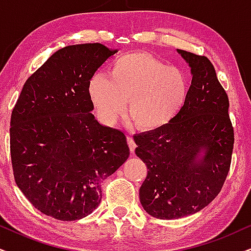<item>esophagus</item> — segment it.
Returning <instances> with one entry per match:
<instances>
[{
  "label": "esophagus",
  "instance_id": "esophagus-1",
  "mask_svg": "<svg viewBox=\"0 0 251 251\" xmlns=\"http://www.w3.org/2000/svg\"><path fill=\"white\" fill-rule=\"evenodd\" d=\"M127 142H128L129 149H131V153L133 154V153H134V151H135L136 145H135V141H134V139H133L132 135H129V134L127 135Z\"/></svg>",
  "mask_w": 251,
  "mask_h": 251
}]
</instances>
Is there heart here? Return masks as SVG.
Instances as JSON below:
<instances>
[{"label": "heart", "mask_w": 251, "mask_h": 251, "mask_svg": "<svg viewBox=\"0 0 251 251\" xmlns=\"http://www.w3.org/2000/svg\"><path fill=\"white\" fill-rule=\"evenodd\" d=\"M88 91L107 125L116 123L128 98L133 123L144 131H156L178 115L188 96V81L179 69L147 53H128L112 62L107 76L94 75Z\"/></svg>", "instance_id": "obj_1"}]
</instances>
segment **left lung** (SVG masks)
Masks as SVG:
<instances>
[{
  "instance_id": "8db88e82",
  "label": "left lung",
  "mask_w": 251,
  "mask_h": 251,
  "mask_svg": "<svg viewBox=\"0 0 251 251\" xmlns=\"http://www.w3.org/2000/svg\"><path fill=\"white\" fill-rule=\"evenodd\" d=\"M177 52L192 74L185 103L164 127L134 135L136 156L147 166L140 202L151 217L166 220L199 212L219 195L234 146L229 100L212 62Z\"/></svg>"
}]
</instances>
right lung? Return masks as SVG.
Returning a JSON list of instances; mask_svg holds the SVG:
<instances>
[{
	"mask_svg": "<svg viewBox=\"0 0 251 251\" xmlns=\"http://www.w3.org/2000/svg\"><path fill=\"white\" fill-rule=\"evenodd\" d=\"M117 50L100 43L56 50L25 82L10 120L17 186L41 213L87 217L102 199L100 183L129 156L126 136L91 113L88 85Z\"/></svg>",
	"mask_w": 251,
	"mask_h": 251,
	"instance_id": "right-lung-1",
	"label": "right lung"
}]
</instances>
